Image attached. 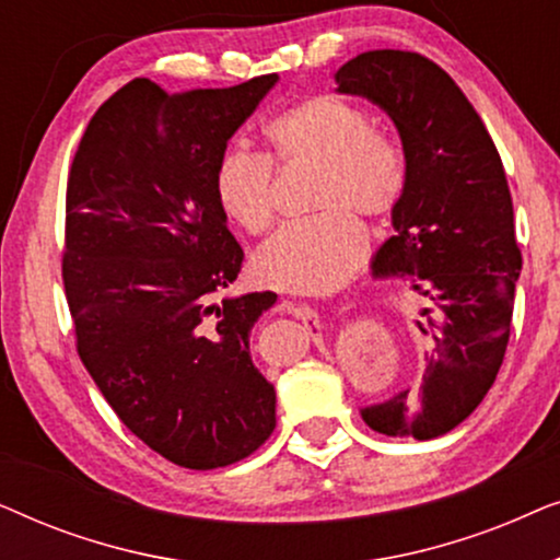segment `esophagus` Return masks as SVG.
I'll return each mask as SVG.
<instances>
[{"mask_svg":"<svg viewBox=\"0 0 560 560\" xmlns=\"http://www.w3.org/2000/svg\"><path fill=\"white\" fill-rule=\"evenodd\" d=\"M295 316L303 320V326L308 328V331H318V328H320L318 313L313 311V308H308V305H298V308H295Z\"/></svg>","mask_w":560,"mask_h":560,"instance_id":"34e87169","label":"esophagus"}]
</instances>
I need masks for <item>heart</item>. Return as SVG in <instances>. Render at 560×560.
<instances>
[{"mask_svg": "<svg viewBox=\"0 0 560 560\" xmlns=\"http://www.w3.org/2000/svg\"><path fill=\"white\" fill-rule=\"evenodd\" d=\"M267 155L232 148L213 167V201L244 234L270 232L278 213L275 167H313L308 206L255 255V272L295 293L341 285L366 255V229L357 217L389 219L405 194V158L387 132L370 127L362 106L336 94L301 98L267 121Z\"/></svg>", "mask_w": 560, "mask_h": 560, "instance_id": "obj_1", "label": "heart"}]
</instances>
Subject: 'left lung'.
I'll return each instance as SVG.
<instances>
[{
    "mask_svg": "<svg viewBox=\"0 0 560 560\" xmlns=\"http://www.w3.org/2000/svg\"><path fill=\"white\" fill-rule=\"evenodd\" d=\"M336 83L385 109L400 132L405 194L372 272L410 275L425 298L420 387L364 408L362 418L385 435L439 439L477 410L508 351L523 270L508 175L469 98L420 52H362Z\"/></svg>",
    "mask_w": 560,
    "mask_h": 560,
    "instance_id": "obj_1",
    "label": "left lung"
}]
</instances>
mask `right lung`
I'll list each match as a JSON object with an SVG mask.
<instances>
[{"label": "right lung", "instance_id": "obj_1", "mask_svg": "<svg viewBox=\"0 0 560 560\" xmlns=\"http://www.w3.org/2000/svg\"><path fill=\"white\" fill-rule=\"evenodd\" d=\"M275 81L186 94L129 81L91 117L68 171L75 349L121 423L186 469L242 462L275 431L249 328L278 295L221 298L244 252L211 188L229 137Z\"/></svg>", "mask_w": 560, "mask_h": 560}]
</instances>
